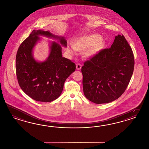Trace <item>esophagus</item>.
<instances>
[{
	"label": "esophagus",
	"mask_w": 149,
	"mask_h": 149,
	"mask_svg": "<svg viewBox=\"0 0 149 149\" xmlns=\"http://www.w3.org/2000/svg\"><path fill=\"white\" fill-rule=\"evenodd\" d=\"M81 68V65H80V64H76V69L78 70H79Z\"/></svg>",
	"instance_id": "esophagus-1"
}]
</instances>
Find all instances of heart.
<instances>
[{"label":"heart","mask_w":149,"mask_h":149,"mask_svg":"<svg viewBox=\"0 0 149 149\" xmlns=\"http://www.w3.org/2000/svg\"><path fill=\"white\" fill-rule=\"evenodd\" d=\"M105 45L106 42L100 35L89 34L77 39L73 44L69 46L68 50L71 55H76L78 54V50H84V56L91 58L99 54Z\"/></svg>","instance_id":"heart-1"}]
</instances>
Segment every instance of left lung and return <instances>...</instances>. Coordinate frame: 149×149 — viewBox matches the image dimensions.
<instances>
[{"label": "left lung", "mask_w": 149, "mask_h": 149, "mask_svg": "<svg viewBox=\"0 0 149 149\" xmlns=\"http://www.w3.org/2000/svg\"><path fill=\"white\" fill-rule=\"evenodd\" d=\"M134 65L132 50L124 36L118 34L111 47L84 62L81 68L84 95L98 104L118 99L129 85Z\"/></svg>", "instance_id": "1"}]
</instances>
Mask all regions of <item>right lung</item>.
<instances>
[{"label":"right lung","mask_w":149,"mask_h":149,"mask_svg":"<svg viewBox=\"0 0 149 149\" xmlns=\"http://www.w3.org/2000/svg\"><path fill=\"white\" fill-rule=\"evenodd\" d=\"M40 36L58 40L64 47L67 41L50 31L38 30L32 31L20 44L15 59V70L19 86L27 95L36 101L50 102L61 95L68 77L76 70V65L62 57L61 45L52 42L50 54L46 60L38 61L33 56L34 46L40 40Z\"/></svg>","instance_id":"obj_1"}]
</instances>
